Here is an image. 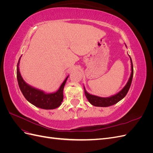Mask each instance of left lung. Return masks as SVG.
<instances>
[{"instance_id": "obj_1", "label": "left lung", "mask_w": 153, "mask_h": 153, "mask_svg": "<svg viewBox=\"0 0 153 153\" xmlns=\"http://www.w3.org/2000/svg\"><path fill=\"white\" fill-rule=\"evenodd\" d=\"M125 46L126 47V44ZM131 61V74L129 78V80H128L126 84L123 88V89L120 91L117 94L111 96L110 97H106V98H102V97H99L95 95H92L89 94V92H87L85 90V88L84 87V92L85 95L86 96L87 99L89 101V102L95 106H101V107H107V106H110L114 105L118 103L119 101H121L122 99H123L125 96H126L128 93V92L129 89V87L131 86L133 75V63L131 58L129 56Z\"/></svg>"}]
</instances>
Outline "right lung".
Wrapping results in <instances>:
<instances>
[{
  "label": "right lung",
  "mask_w": 153,
  "mask_h": 153,
  "mask_svg": "<svg viewBox=\"0 0 153 153\" xmlns=\"http://www.w3.org/2000/svg\"><path fill=\"white\" fill-rule=\"evenodd\" d=\"M20 58L17 64V80L18 85H19L20 89L25 99L31 104L42 109L52 110L59 107L62 102L64 98V87L69 76L66 78V79L64 80L59 89L56 92L47 93L42 90L36 89V88L30 85L23 79L19 69Z\"/></svg>",
  "instance_id": "right-lung-1"
}]
</instances>
